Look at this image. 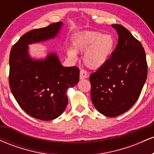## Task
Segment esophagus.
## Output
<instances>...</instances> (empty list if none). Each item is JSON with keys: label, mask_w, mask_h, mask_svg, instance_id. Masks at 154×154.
<instances>
[{"label": "esophagus", "mask_w": 154, "mask_h": 154, "mask_svg": "<svg viewBox=\"0 0 154 154\" xmlns=\"http://www.w3.org/2000/svg\"><path fill=\"white\" fill-rule=\"evenodd\" d=\"M88 77V72L86 70L81 69L80 73H79V78L80 79H85Z\"/></svg>", "instance_id": "34e87169"}]
</instances>
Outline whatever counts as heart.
Here are the masks:
<instances>
[{
    "label": "heart",
    "instance_id": "b5f03b06",
    "mask_svg": "<svg viewBox=\"0 0 154 154\" xmlns=\"http://www.w3.org/2000/svg\"><path fill=\"white\" fill-rule=\"evenodd\" d=\"M114 48V40L109 35L99 32H85L74 43V50L68 51L70 59H77L76 53L85 52L83 62L91 69H98L103 66L110 58Z\"/></svg>",
    "mask_w": 154,
    "mask_h": 154
}]
</instances>
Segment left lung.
<instances>
[{
    "instance_id": "8db88e82",
    "label": "left lung",
    "mask_w": 154,
    "mask_h": 154,
    "mask_svg": "<svg viewBox=\"0 0 154 154\" xmlns=\"http://www.w3.org/2000/svg\"><path fill=\"white\" fill-rule=\"evenodd\" d=\"M117 45L103 66L90 76L92 102L100 114L115 117L128 111L138 99L148 75L142 44L120 24H112Z\"/></svg>"
}]
</instances>
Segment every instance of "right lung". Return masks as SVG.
I'll use <instances>...</instances> for the list:
<instances>
[{"mask_svg": "<svg viewBox=\"0 0 154 154\" xmlns=\"http://www.w3.org/2000/svg\"><path fill=\"white\" fill-rule=\"evenodd\" d=\"M62 22L30 30L11 48L8 82L16 100L26 114L35 119L48 121L59 117L66 109V90L77 85V66L63 67L56 54L45 60L31 59L27 45L54 38Z\"/></svg>", "mask_w": 154, "mask_h": 154, "instance_id": "add662e5", "label": "right lung"}]
</instances>
